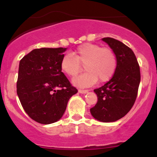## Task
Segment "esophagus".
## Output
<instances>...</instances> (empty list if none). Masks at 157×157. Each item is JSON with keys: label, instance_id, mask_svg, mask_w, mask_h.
I'll return each mask as SVG.
<instances>
[{"label": "esophagus", "instance_id": "34e87169", "mask_svg": "<svg viewBox=\"0 0 157 157\" xmlns=\"http://www.w3.org/2000/svg\"><path fill=\"white\" fill-rule=\"evenodd\" d=\"M89 90H78V93H79V94H87Z\"/></svg>", "mask_w": 157, "mask_h": 157}]
</instances>
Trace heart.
Segmentation results:
<instances>
[{
	"label": "heart",
	"instance_id": "heart-1",
	"mask_svg": "<svg viewBox=\"0 0 157 157\" xmlns=\"http://www.w3.org/2000/svg\"><path fill=\"white\" fill-rule=\"evenodd\" d=\"M72 55L73 56L66 54L62 58L60 67L65 74L75 77L82 71V65H84L85 73L72 80V83L76 86H90L98 79L101 82H105L116 71L117 59L111 48L86 43L80 45Z\"/></svg>",
	"mask_w": 157,
	"mask_h": 157
}]
</instances>
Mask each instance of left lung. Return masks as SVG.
Segmentation results:
<instances>
[{"label": "left lung", "mask_w": 157, "mask_h": 157, "mask_svg": "<svg viewBox=\"0 0 157 157\" xmlns=\"http://www.w3.org/2000/svg\"><path fill=\"white\" fill-rule=\"evenodd\" d=\"M101 40L115 52L117 65L112 78L103 86L94 90L98 102L90 109V113L98 121L111 123L126 116L133 107L138 95L141 74L131 48L112 37Z\"/></svg>", "instance_id": "8db88e82"}]
</instances>
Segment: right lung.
I'll return each instance as SVG.
<instances>
[{
    "mask_svg": "<svg viewBox=\"0 0 157 157\" xmlns=\"http://www.w3.org/2000/svg\"><path fill=\"white\" fill-rule=\"evenodd\" d=\"M66 50L36 48L19 62L17 95L27 114L41 124L60 120L69 99L78 92L61 71Z\"/></svg>",
    "mask_w": 157,
    "mask_h": 157,
    "instance_id": "right-lung-1",
    "label": "right lung"
}]
</instances>
